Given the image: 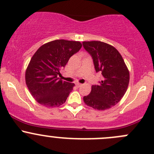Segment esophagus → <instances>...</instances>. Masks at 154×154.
Returning a JSON list of instances; mask_svg holds the SVG:
<instances>
[{"mask_svg":"<svg viewBox=\"0 0 154 154\" xmlns=\"http://www.w3.org/2000/svg\"><path fill=\"white\" fill-rule=\"evenodd\" d=\"M82 85H83V84H81V83H76V86H77V87H80L82 86Z\"/></svg>","mask_w":154,"mask_h":154,"instance_id":"esophagus-1","label":"esophagus"}]
</instances>
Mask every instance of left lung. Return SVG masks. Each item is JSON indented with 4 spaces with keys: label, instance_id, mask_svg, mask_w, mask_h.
Returning a JSON list of instances; mask_svg holds the SVG:
<instances>
[{
    "label": "left lung",
    "instance_id": "1",
    "mask_svg": "<svg viewBox=\"0 0 154 154\" xmlns=\"http://www.w3.org/2000/svg\"><path fill=\"white\" fill-rule=\"evenodd\" d=\"M83 45L92 57L95 71L103 75V80L91 86L83 101L94 109H108L117 104L127 91L129 70L120 53L111 45L100 41L83 42Z\"/></svg>",
    "mask_w": 154,
    "mask_h": 154
}]
</instances>
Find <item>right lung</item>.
Masks as SVG:
<instances>
[{
    "instance_id": "add662e5",
    "label": "right lung",
    "mask_w": 154,
    "mask_h": 154,
    "mask_svg": "<svg viewBox=\"0 0 154 154\" xmlns=\"http://www.w3.org/2000/svg\"><path fill=\"white\" fill-rule=\"evenodd\" d=\"M81 48L80 42L57 39L42 45L34 54L26 69L25 81L39 104L56 107L66 101L74 83L60 80V70Z\"/></svg>"
}]
</instances>
